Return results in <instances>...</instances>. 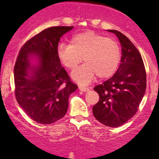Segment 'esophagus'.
Here are the masks:
<instances>
[{
	"label": "esophagus",
	"mask_w": 159,
	"mask_h": 159,
	"mask_svg": "<svg viewBox=\"0 0 159 159\" xmlns=\"http://www.w3.org/2000/svg\"><path fill=\"white\" fill-rule=\"evenodd\" d=\"M79 90H81V91H83V92H87V91H89V88H87V87H81V86H80V87H79Z\"/></svg>",
	"instance_id": "1"
}]
</instances>
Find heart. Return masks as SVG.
<instances>
[{"mask_svg": "<svg viewBox=\"0 0 159 159\" xmlns=\"http://www.w3.org/2000/svg\"><path fill=\"white\" fill-rule=\"evenodd\" d=\"M57 55L63 66L73 69L84 59L85 64L72 72L74 81L86 85L94 79L112 76L119 66L121 48L114 39L107 38L93 31H86L74 35L69 45L60 44Z\"/></svg>", "mask_w": 159, "mask_h": 159, "instance_id": "1", "label": "heart"}]
</instances>
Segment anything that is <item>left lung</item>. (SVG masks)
Returning a JSON list of instances; mask_svg holds the SVG:
<instances>
[{"mask_svg": "<svg viewBox=\"0 0 159 159\" xmlns=\"http://www.w3.org/2000/svg\"><path fill=\"white\" fill-rule=\"evenodd\" d=\"M122 47L121 63L114 75L94 87L99 100L93 107L96 120L109 127H118L133 117L145 94L147 75L140 52L124 34L115 30Z\"/></svg>", "mask_w": 159, "mask_h": 159, "instance_id": "8db88e82", "label": "left lung"}]
</instances>
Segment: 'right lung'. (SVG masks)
<instances>
[{
    "label": "right lung",
    "mask_w": 159,
    "mask_h": 159,
    "mask_svg": "<svg viewBox=\"0 0 159 159\" xmlns=\"http://www.w3.org/2000/svg\"><path fill=\"white\" fill-rule=\"evenodd\" d=\"M73 27L45 29L27 41L20 50L15 67V95L19 105L34 121L51 124L64 116L70 94L78 88L71 81L57 55L63 34ZM33 57L38 64L31 65Z\"/></svg>",
    "instance_id": "1"
}]
</instances>
